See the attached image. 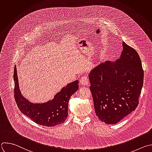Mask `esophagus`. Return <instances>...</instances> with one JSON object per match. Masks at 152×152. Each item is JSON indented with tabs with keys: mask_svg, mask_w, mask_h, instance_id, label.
Segmentation results:
<instances>
[{
	"mask_svg": "<svg viewBox=\"0 0 152 152\" xmlns=\"http://www.w3.org/2000/svg\"><path fill=\"white\" fill-rule=\"evenodd\" d=\"M80 83L82 85H88L89 84V79L86 76H83L80 79Z\"/></svg>",
	"mask_w": 152,
	"mask_h": 152,
	"instance_id": "34e87169",
	"label": "esophagus"
}]
</instances>
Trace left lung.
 <instances>
[{"mask_svg":"<svg viewBox=\"0 0 152 152\" xmlns=\"http://www.w3.org/2000/svg\"><path fill=\"white\" fill-rule=\"evenodd\" d=\"M122 44L119 60L100 64L89 75L96 115L106 124H116L136 109L143 85L138 54Z\"/></svg>","mask_w":152,"mask_h":152,"instance_id":"obj_1","label":"left lung"}]
</instances>
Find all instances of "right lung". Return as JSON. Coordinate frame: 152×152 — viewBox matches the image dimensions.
<instances>
[{
    "mask_svg": "<svg viewBox=\"0 0 152 152\" xmlns=\"http://www.w3.org/2000/svg\"><path fill=\"white\" fill-rule=\"evenodd\" d=\"M14 79L15 100L22 113L35 123L46 126H54L61 124L66 121L68 116L69 99L78 89V80H75L62 88L52 101L43 104H33L21 94L16 66L14 68Z\"/></svg>",
    "mask_w": 152,
    "mask_h": 152,
    "instance_id": "add662e5",
    "label": "right lung"
}]
</instances>
